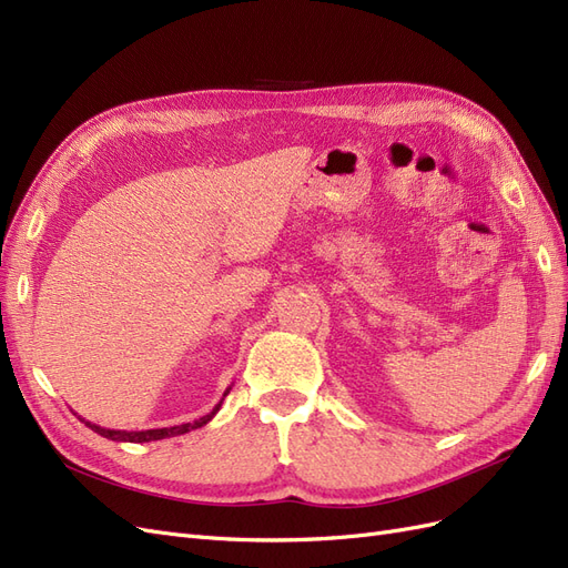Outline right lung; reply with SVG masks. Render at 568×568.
<instances>
[{
    "label": "right lung",
    "mask_w": 568,
    "mask_h": 568,
    "mask_svg": "<svg viewBox=\"0 0 568 568\" xmlns=\"http://www.w3.org/2000/svg\"><path fill=\"white\" fill-rule=\"evenodd\" d=\"M227 393H230V388L225 390V395H227ZM225 395H222V400H225ZM222 400H220V403L213 407V412H209V415H205V417H199V419L189 422V424L170 426V428H146V432H115V428H104V426H97V424H92V422H88V419H82L80 415H78V419L84 422V426H90L94 434L104 436V438H109V440H120V443H149V440H163V438H170V436H182V434L194 432V428L205 426V424H209V422L217 415V409L222 407Z\"/></svg>",
    "instance_id": "obj_1"
}]
</instances>
